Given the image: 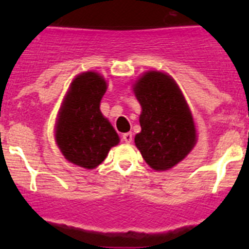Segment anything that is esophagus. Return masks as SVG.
<instances>
[{
	"label": "esophagus",
	"mask_w": 249,
	"mask_h": 249,
	"mask_svg": "<svg viewBox=\"0 0 249 249\" xmlns=\"http://www.w3.org/2000/svg\"><path fill=\"white\" fill-rule=\"evenodd\" d=\"M122 141H123V142H126V143H131L132 141H133V136H132L131 132L123 133V135H122Z\"/></svg>",
	"instance_id": "esophagus-1"
}]
</instances>
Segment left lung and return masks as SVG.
I'll use <instances>...</instances> for the list:
<instances>
[{
    "mask_svg": "<svg viewBox=\"0 0 249 249\" xmlns=\"http://www.w3.org/2000/svg\"><path fill=\"white\" fill-rule=\"evenodd\" d=\"M133 92L142 107L136 147L151 168H172L197 142L192 113L181 89L167 73L148 71L136 81Z\"/></svg>",
    "mask_w": 249,
    "mask_h": 249,
    "instance_id": "1",
    "label": "left lung"
}]
</instances>
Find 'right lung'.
Returning a JSON list of instances; mask_svg holds the SVG:
<instances>
[{"mask_svg": "<svg viewBox=\"0 0 249 249\" xmlns=\"http://www.w3.org/2000/svg\"><path fill=\"white\" fill-rule=\"evenodd\" d=\"M107 89L97 72H83L71 83L59 108L56 142L67 160L83 168H96L118 144L120 137L100 109Z\"/></svg>", "mask_w": 249, "mask_h": 249, "instance_id": "obj_1", "label": "right lung"}]
</instances>
